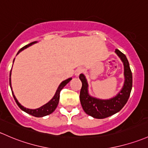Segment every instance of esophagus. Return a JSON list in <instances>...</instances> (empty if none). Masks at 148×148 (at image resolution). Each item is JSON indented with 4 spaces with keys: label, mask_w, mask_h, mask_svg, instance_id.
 Wrapping results in <instances>:
<instances>
[{
    "label": "esophagus",
    "mask_w": 148,
    "mask_h": 148,
    "mask_svg": "<svg viewBox=\"0 0 148 148\" xmlns=\"http://www.w3.org/2000/svg\"><path fill=\"white\" fill-rule=\"evenodd\" d=\"M83 71H84V69L82 67L77 68V70H76V71H75V75L78 77V76L80 75V74H82V72H83Z\"/></svg>",
    "instance_id": "34e87169"
}]
</instances>
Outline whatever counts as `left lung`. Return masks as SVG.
Wrapping results in <instances>:
<instances>
[{"label": "left lung", "instance_id": "8db88e82", "mask_svg": "<svg viewBox=\"0 0 148 148\" xmlns=\"http://www.w3.org/2000/svg\"><path fill=\"white\" fill-rule=\"evenodd\" d=\"M115 52L119 56L124 64L125 83L122 90L116 97L109 100H101L91 97L88 94V84L83 74H80L82 86L80 91V102L86 114L95 119H106L121 111L125 105L131 92L133 86V76L126 56L116 49Z\"/></svg>", "mask_w": 148, "mask_h": 148}]
</instances>
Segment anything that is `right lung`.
Returning a JSON list of instances; mask_svg holds the SVG:
<instances>
[{
  "label": "right lung",
  "instance_id": "1",
  "mask_svg": "<svg viewBox=\"0 0 148 148\" xmlns=\"http://www.w3.org/2000/svg\"><path fill=\"white\" fill-rule=\"evenodd\" d=\"M35 42H32L29 43V44L27 45H25V46L23 47H22L21 49L18 51V54L20 53V52H21L22 50H23L24 49L27 48V47L32 45V44H34V43H35ZM10 74H11V71H10V86H11V84H10ZM71 80V78H69V79H66V80L64 81V82H62V83L60 84V86H59L58 88H57V91H56V94L54 96V97L52 98V99H51V100L49 101L47 103H46L45 105L42 106V107H40V108H37V109H34V110L28 109V108H25V107H23V106H21V103L18 101V100L16 99L15 96H14L13 92H12V96H13L14 99H15V102H16V103L18 104V106L20 107V108H21V109L23 110V111H24L25 112H26V113H28V114H29V115H32V116H35V117H43V116H47V115L51 114V113H53V112L54 111V110H55L56 108H57V105H58L59 101H60V91H62V88L66 86V85L67 84L69 83ZM11 90H12V88H11Z\"/></svg>",
  "mask_w": 148,
  "mask_h": 148
}]
</instances>
